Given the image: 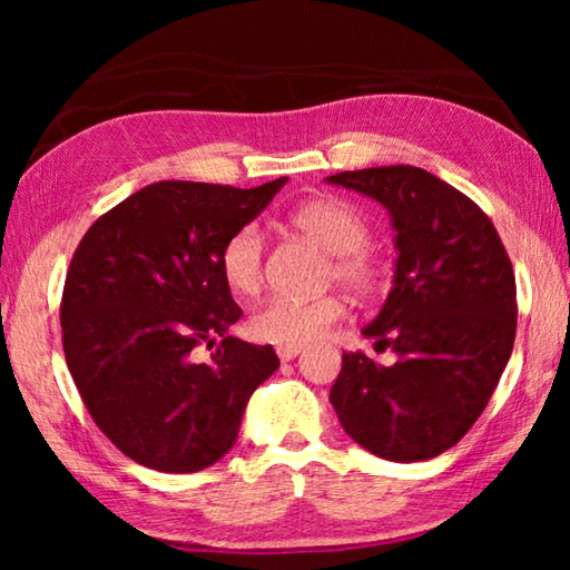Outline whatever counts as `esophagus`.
<instances>
[{
  "mask_svg": "<svg viewBox=\"0 0 570 570\" xmlns=\"http://www.w3.org/2000/svg\"><path fill=\"white\" fill-rule=\"evenodd\" d=\"M302 350H304L302 344H284V346H276V354L282 362H292L298 354H302Z\"/></svg>",
  "mask_w": 570,
  "mask_h": 570,
  "instance_id": "esophagus-1",
  "label": "esophagus"
}]
</instances>
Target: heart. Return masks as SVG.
<instances>
[{
  "instance_id": "obj_1",
  "label": "heart",
  "mask_w": 570,
  "mask_h": 570,
  "mask_svg": "<svg viewBox=\"0 0 570 570\" xmlns=\"http://www.w3.org/2000/svg\"><path fill=\"white\" fill-rule=\"evenodd\" d=\"M292 226L332 254V276L356 294L377 284V264L366 254L370 228L356 208L340 198H312L292 214ZM226 286L238 296H254L264 278V236L258 226H240L226 238L218 254ZM344 316L342 298L332 294L314 298H268L250 314L248 332L268 344H306L320 340Z\"/></svg>"
}]
</instances>
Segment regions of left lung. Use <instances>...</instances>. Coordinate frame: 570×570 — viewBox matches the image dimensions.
Segmentation results:
<instances>
[{
    "mask_svg": "<svg viewBox=\"0 0 570 570\" xmlns=\"http://www.w3.org/2000/svg\"><path fill=\"white\" fill-rule=\"evenodd\" d=\"M387 208L397 262L362 334L397 362L342 356L330 400L346 435L392 462L458 445L493 394L515 342V276L495 226L468 196L414 166L326 178Z\"/></svg>",
    "mask_w": 570,
    "mask_h": 570,
    "instance_id": "obj_1",
    "label": "left lung"
}]
</instances>
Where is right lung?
Here are the masks:
<instances>
[{"label":"right lung","instance_id":"add662e5","mask_svg":"<svg viewBox=\"0 0 570 570\" xmlns=\"http://www.w3.org/2000/svg\"><path fill=\"white\" fill-rule=\"evenodd\" d=\"M288 178L258 188L160 180L100 216L62 294V346L98 428L138 465L198 472L236 445L278 356L228 336L240 320L218 268L226 238ZM208 345V361L197 360Z\"/></svg>","mask_w":570,"mask_h":570}]
</instances>
